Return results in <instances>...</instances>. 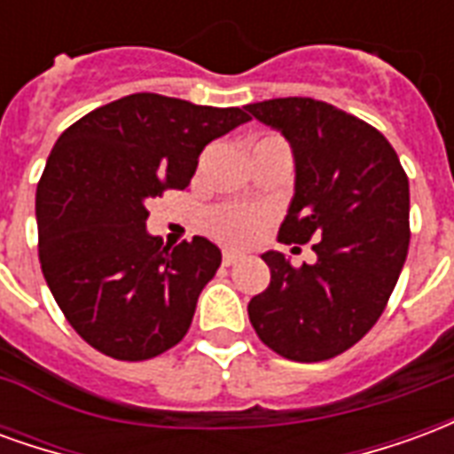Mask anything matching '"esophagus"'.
<instances>
[{
  "mask_svg": "<svg viewBox=\"0 0 454 454\" xmlns=\"http://www.w3.org/2000/svg\"><path fill=\"white\" fill-rule=\"evenodd\" d=\"M240 253H233V250H226V253H223V265L226 267H231V265H236L238 260H240Z\"/></svg>",
  "mask_w": 454,
  "mask_h": 454,
  "instance_id": "obj_1",
  "label": "esophagus"
}]
</instances>
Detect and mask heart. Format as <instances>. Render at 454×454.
Returning <instances> with one entry per match:
<instances>
[{
  "label": "heart",
  "mask_w": 454,
  "mask_h": 454,
  "mask_svg": "<svg viewBox=\"0 0 454 454\" xmlns=\"http://www.w3.org/2000/svg\"><path fill=\"white\" fill-rule=\"evenodd\" d=\"M267 221H270L267 208L250 207V204H228V207H218L211 211L208 231L226 243L246 246L250 240H255Z\"/></svg>",
  "instance_id": "1"
}]
</instances>
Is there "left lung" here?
Instances as JSON below:
<instances>
[{"instance_id":"8db88e82","label":"left lung","mask_w":454,"mask_h":454,"mask_svg":"<svg viewBox=\"0 0 454 454\" xmlns=\"http://www.w3.org/2000/svg\"><path fill=\"white\" fill-rule=\"evenodd\" d=\"M246 109L294 155L279 240H316L314 265L262 255L270 286L250 299V324L286 360H331L377 324L396 286L411 238L409 177L380 130L333 104L286 97Z\"/></svg>"}]
</instances>
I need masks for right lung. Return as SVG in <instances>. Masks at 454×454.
<instances>
[{
  "label": "right lung",
  "mask_w": 454,
  "mask_h": 454,
  "mask_svg": "<svg viewBox=\"0 0 454 454\" xmlns=\"http://www.w3.org/2000/svg\"><path fill=\"white\" fill-rule=\"evenodd\" d=\"M250 121L243 109L129 94L73 123L35 189L41 270L65 318L114 360H150L189 331L221 265L201 236L162 246L148 199L184 189L214 138Z\"/></svg>",
  "instance_id": "obj_1"
}]
</instances>
